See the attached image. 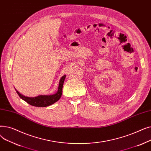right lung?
Returning <instances> with one entry per match:
<instances>
[{"mask_svg":"<svg viewBox=\"0 0 151 151\" xmlns=\"http://www.w3.org/2000/svg\"><path fill=\"white\" fill-rule=\"evenodd\" d=\"M65 75L63 76L59 81L58 90L54 94L52 95H41L35 97H29L23 96L15 89L19 97L23 100L26 101L29 105L37 107H45L54 104L58 101L62 96V88L63 82H64Z\"/></svg>","mask_w":151,"mask_h":151,"instance_id":"1","label":"right lung"}]
</instances>
